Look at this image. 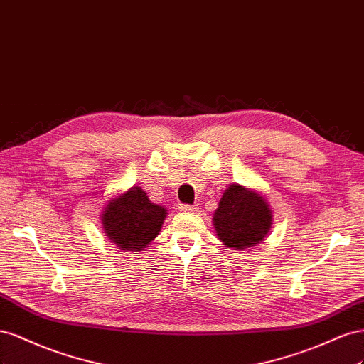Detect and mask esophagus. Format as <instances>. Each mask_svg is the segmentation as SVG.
I'll return each instance as SVG.
<instances>
[{
  "label": "esophagus",
  "mask_w": 364,
  "mask_h": 364,
  "mask_svg": "<svg viewBox=\"0 0 364 364\" xmlns=\"http://www.w3.org/2000/svg\"><path fill=\"white\" fill-rule=\"evenodd\" d=\"M180 212H186V213H191V212H196V207L191 205V204H180Z\"/></svg>",
  "instance_id": "34e87169"
}]
</instances>
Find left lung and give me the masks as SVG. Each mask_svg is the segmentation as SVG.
<instances>
[{
  "label": "left lung",
  "mask_w": 364,
  "mask_h": 364,
  "mask_svg": "<svg viewBox=\"0 0 364 364\" xmlns=\"http://www.w3.org/2000/svg\"><path fill=\"white\" fill-rule=\"evenodd\" d=\"M272 224L273 215L264 196L240 184L228 186L213 213L218 237L235 250L264 241Z\"/></svg>",
  "instance_id": "1"
}]
</instances>
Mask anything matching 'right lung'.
<instances>
[{
	"label": "right lung",
	"instance_id": "obj_1",
	"mask_svg": "<svg viewBox=\"0 0 364 364\" xmlns=\"http://www.w3.org/2000/svg\"><path fill=\"white\" fill-rule=\"evenodd\" d=\"M166 215L168 210L151 203L144 191L131 188L107 204L102 225L120 250L141 252L160 233Z\"/></svg>",
	"mask_w": 364,
	"mask_h": 364
}]
</instances>
